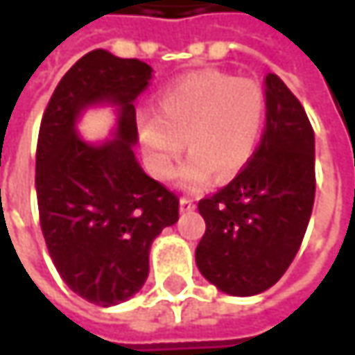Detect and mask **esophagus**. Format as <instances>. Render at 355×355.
<instances>
[{
    "label": "esophagus",
    "instance_id": "esophagus-1",
    "mask_svg": "<svg viewBox=\"0 0 355 355\" xmlns=\"http://www.w3.org/2000/svg\"><path fill=\"white\" fill-rule=\"evenodd\" d=\"M193 209H195V203H193L191 199L182 197V199H180V211H193Z\"/></svg>",
    "mask_w": 355,
    "mask_h": 355
}]
</instances>
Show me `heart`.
Segmentation results:
<instances>
[{"mask_svg":"<svg viewBox=\"0 0 355 355\" xmlns=\"http://www.w3.org/2000/svg\"><path fill=\"white\" fill-rule=\"evenodd\" d=\"M267 121L265 90L239 76L203 71L166 86L156 110L137 114V137L150 173L171 180L184 141L191 152L178 173L187 191H199L218 177H236L252 160Z\"/></svg>","mask_w":355,"mask_h":355,"instance_id":"obj_1","label":"heart"}]
</instances>
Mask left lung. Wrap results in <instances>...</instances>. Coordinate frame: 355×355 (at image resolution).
<instances>
[{
	"instance_id": "8db88e82",
	"label": "left lung",
	"mask_w": 355,
	"mask_h": 355,
	"mask_svg": "<svg viewBox=\"0 0 355 355\" xmlns=\"http://www.w3.org/2000/svg\"><path fill=\"white\" fill-rule=\"evenodd\" d=\"M267 123L252 160L199 201L205 234L201 275L230 296L269 290L302 245L315 203V131L304 107L275 76L265 78Z\"/></svg>"
}]
</instances>
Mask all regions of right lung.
I'll use <instances>...</instances> for the list:
<instances>
[{
    "label": "right lung",
    "instance_id": "1",
    "mask_svg": "<svg viewBox=\"0 0 355 355\" xmlns=\"http://www.w3.org/2000/svg\"><path fill=\"white\" fill-rule=\"evenodd\" d=\"M152 67L96 49L57 84L36 146L42 236L61 279L84 300L114 306L141 290L154 239L177 224L178 197L139 166L135 98ZM117 112L113 137L92 144L77 133L90 106Z\"/></svg>",
    "mask_w": 355,
    "mask_h": 355
}]
</instances>
